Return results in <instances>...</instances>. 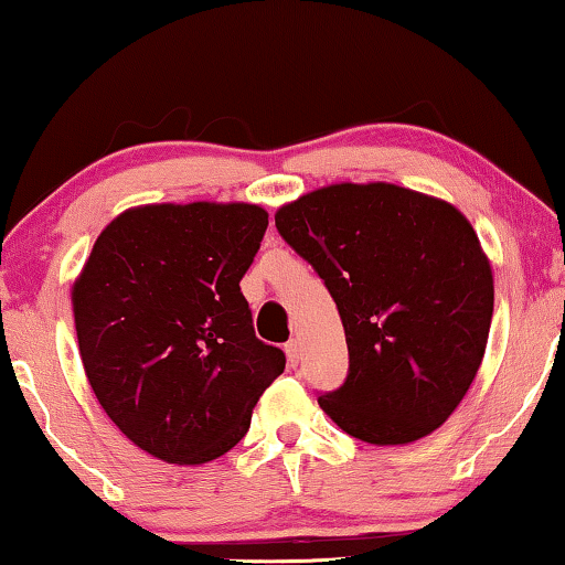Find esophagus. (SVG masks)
I'll use <instances>...</instances> for the list:
<instances>
[{
	"label": "esophagus",
	"mask_w": 565,
	"mask_h": 565,
	"mask_svg": "<svg viewBox=\"0 0 565 565\" xmlns=\"http://www.w3.org/2000/svg\"><path fill=\"white\" fill-rule=\"evenodd\" d=\"M284 350H286V360H289V365L297 367V365H299V358H301L299 340H289V342L284 344Z\"/></svg>",
	"instance_id": "34e87169"
}]
</instances>
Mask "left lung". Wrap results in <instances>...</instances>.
Instances as JSON below:
<instances>
[{"label":"left lung","instance_id":"1","mask_svg":"<svg viewBox=\"0 0 565 565\" xmlns=\"http://www.w3.org/2000/svg\"><path fill=\"white\" fill-rule=\"evenodd\" d=\"M276 231L332 294L350 370L319 406L375 446L424 439L465 398L490 334L494 284L449 202L388 182L330 184L276 213Z\"/></svg>","mask_w":565,"mask_h":565}]
</instances>
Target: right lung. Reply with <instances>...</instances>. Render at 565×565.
<instances>
[{"mask_svg":"<svg viewBox=\"0 0 565 565\" xmlns=\"http://www.w3.org/2000/svg\"><path fill=\"white\" fill-rule=\"evenodd\" d=\"M266 228L268 213L248 202L131 207L98 235L73 284L90 388L151 457H223L284 373V352L258 340L241 291Z\"/></svg>","mask_w":565,"mask_h":565,"instance_id":"right-lung-1","label":"right lung"}]
</instances>
